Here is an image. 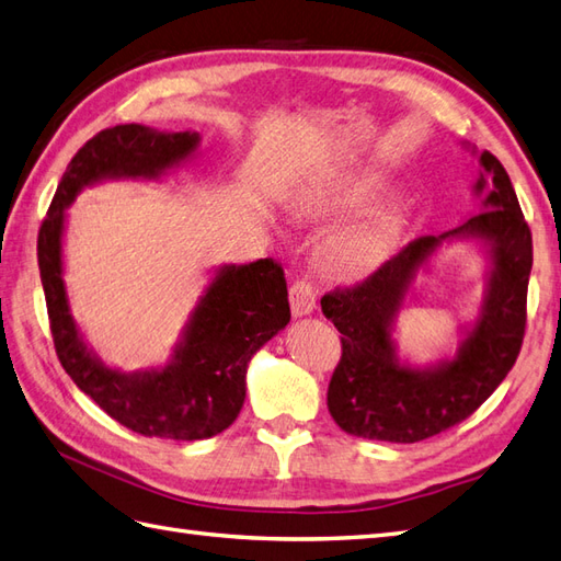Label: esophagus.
Listing matches in <instances>:
<instances>
[{
  "mask_svg": "<svg viewBox=\"0 0 561 561\" xmlns=\"http://www.w3.org/2000/svg\"><path fill=\"white\" fill-rule=\"evenodd\" d=\"M289 304H291L294 318L310 316L318 304V291L312 289V284H308V282H296L289 289Z\"/></svg>",
  "mask_w": 561,
  "mask_h": 561,
  "instance_id": "esophagus-1",
  "label": "esophagus"
}]
</instances>
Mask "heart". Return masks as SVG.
<instances>
[{"mask_svg":"<svg viewBox=\"0 0 561 561\" xmlns=\"http://www.w3.org/2000/svg\"><path fill=\"white\" fill-rule=\"evenodd\" d=\"M389 193V181L366 172H332L308 181L284 201V215L294 225L320 227L366 209ZM401 231L394 205H375L332 231L322 243V267L330 277L358 282L385 265Z\"/></svg>","mask_w":561,"mask_h":561,"instance_id":"b5f03b06","label":"heart"}]
</instances>
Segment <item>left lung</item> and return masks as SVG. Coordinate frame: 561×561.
Instances as JSON below:
<instances>
[{"label": "left lung", "mask_w": 561, "mask_h": 561, "mask_svg": "<svg viewBox=\"0 0 561 561\" xmlns=\"http://www.w3.org/2000/svg\"><path fill=\"white\" fill-rule=\"evenodd\" d=\"M478 158L471 186L478 215L437 237H421L354 289L322 296L324 318L342 336L328 409L344 433L380 442H421L468 419L512 370L524 342L526 294L533 267L530 229L500 160L471 142ZM476 242L486 260L484 301L462 325L458 348L419 367L398 354V312L414 295V279L449 244Z\"/></svg>", "instance_id": "1"}]
</instances>
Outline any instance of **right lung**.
I'll list each match as a JSON object with an SVG mask.
<instances>
[{"instance_id": "right-lung-1", "label": "right lung", "mask_w": 561, "mask_h": 561, "mask_svg": "<svg viewBox=\"0 0 561 561\" xmlns=\"http://www.w3.org/2000/svg\"><path fill=\"white\" fill-rule=\"evenodd\" d=\"M198 131H158L124 124L100 131L64 172L37 237V265L49 328L76 387L128 430L146 437L207 439L227 430L243 407L253 356L291 320L284 272L272 260L225 263L210 272L164 366L124 373L85 342L64 282L69 207L104 181H154L198 158Z\"/></svg>"}]
</instances>
